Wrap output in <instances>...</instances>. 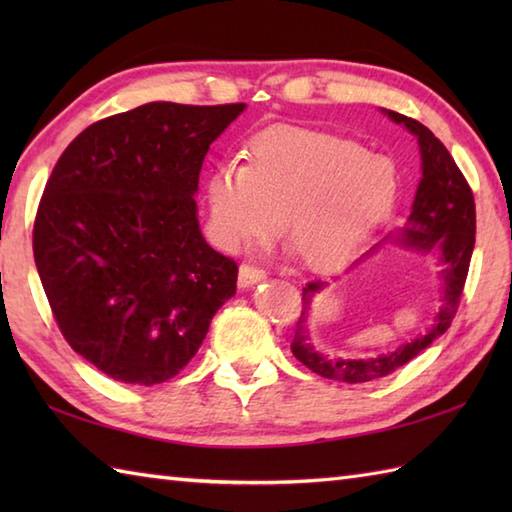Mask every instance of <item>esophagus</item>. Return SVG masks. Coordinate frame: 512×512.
<instances>
[{
    "label": "esophagus",
    "instance_id": "esophagus-1",
    "mask_svg": "<svg viewBox=\"0 0 512 512\" xmlns=\"http://www.w3.org/2000/svg\"><path fill=\"white\" fill-rule=\"evenodd\" d=\"M264 279H266L264 268L253 266V264L239 266V288H250V286H255Z\"/></svg>",
    "mask_w": 512,
    "mask_h": 512
}]
</instances>
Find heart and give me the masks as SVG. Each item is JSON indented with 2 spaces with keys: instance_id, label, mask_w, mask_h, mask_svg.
Returning a JSON list of instances; mask_svg holds the SVG:
<instances>
[{
  "instance_id": "1",
  "label": "heart",
  "mask_w": 512,
  "mask_h": 512,
  "mask_svg": "<svg viewBox=\"0 0 512 512\" xmlns=\"http://www.w3.org/2000/svg\"><path fill=\"white\" fill-rule=\"evenodd\" d=\"M391 160L321 129L277 125L250 140L246 162L226 160L206 180L215 239L244 250L286 237L303 264L334 270L365 246L396 202Z\"/></svg>"
}]
</instances>
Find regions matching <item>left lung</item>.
I'll return each instance as SVG.
<instances>
[{
  "mask_svg": "<svg viewBox=\"0 0 512 512\" xmlns=\"http://www.w3.org/2000/svg\"><path fill=\"white\" fill-rule=\"evenodd\" d=\"M391 121L407 127V132L418 138L420 160H422V178L418 182L416 198L411 204V213L407 217L405 228L398 233L387 235L383 242L374 244L352 264L358 266L363 259L378 253V248L385 244H394L411 253L438 257L440 262V279H442V306L433 317V323L424 334L416 339L402 343L396 350L387 354L365 356V358H341L321 354L312 343L310 321L312 306L319 292L328 286V281H310L303 288V308L299 314L295 339H292L290 350L299 361L312 369L314 374L330 380H341V383H369L396 372L398 367L409 363L422 350L440 339L449 330V325L458 312L460 297L466 275H469V264L475 246V202L469 182L464 180L462 171L455 165V160L440 140L433 136L431 129L413 118L402 116L398 112L383 110Z\"/></svg>",
  "mask_w": 512,
  "mask_h": 512,
  "instance_id": "1",
  "label": "left lung"
}]
</instances>
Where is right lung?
I'll use <instances>...</instances> for the list:
<instances>
[{"instance_id": "1", "label": "right lung", "mask_w": 512, "mask_h": 512, "mask_svg": "<svg viewBox=\"0 0 512 512\" xmlns=\"http://www.w3.org/2000/svg\"><path fill=\"white\" fill-rule=\"evenodd\" d=\"M246 110L156 101L90 125L39 202L32 250L59 330L114 380L158 385L200 350L237 264L200 231V171Z\"/></svg>"}]
</instances>
